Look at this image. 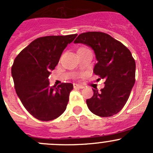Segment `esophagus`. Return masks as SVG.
Returning <instances> with one entry per match:
<instances>
[{"label":"esophagus","instance_id":"esophagus-1","mask_svg":"<svg viewBox=\"0 0 153 153\" xmlns=\"http://www.w3.org/2000/svg\"><path fill=\"white\" fill-rule=\"evenodd\" d=\"M73 86L75 89H83L84 87V86L82 85H80V84H74Z\"/></svg>","mask_w":153,"mask_h":153}]
</instances>
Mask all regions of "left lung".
Segmentation results:
<instances>
[{
	"mask_svg": "<svg viewBox=\"0 0 153 153\" xmlns=\"http://www.w3.org/2000/svg\"><path fill=\"white\" fill-rule=\"evenodd\" d=\"M75 44H86L94 50L98 61L93 72L105 80L104 87L93 89L86 100L89 110L100 117L115 115L126 104L135 81V62L130 51L106 33L88 32L81 34Z\"/></svg>",
	"mask_w": 153,
	"mask_h": 153,
	"instance_id": "left-lung-1",
	"label": "left lung"
}]
</instances>
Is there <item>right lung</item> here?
Here are the masks:
<instances>
[{
  "label": "right lung",
  "instance_id": "add662e5",
  "mask_svg": "<svg viewBox=\"0 0 153 153\" xmlns=\"http://www.w3.org/2000/svg\"><path fill=\"white\" fill-rule=\"evenodd\" d=\"M77 34L38 38L18 55L12 67L15 89L24 107L37 119L48 121L64 113L73 89L71 83L49 86V76L63 51Z\"/></svg>",
  "mask_w": 153,
  "mask_h": 153
}]
</instances>
